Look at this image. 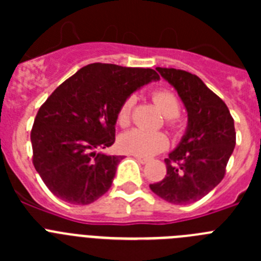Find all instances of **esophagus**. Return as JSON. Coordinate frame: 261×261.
<instances>
[{"label": "esophagus", "instance_id": "obj_1", "mask_svg": "<svg viewBox=\"0 0 261 261\" xmlns=\"http://www.w3.org/2000/svg\"><path fill=\"white\" fill-rule=\"evenodd\" d=\"M135 158L137 159L138 162H140V163H142V165H145V163H147V162H149V159H147V158H144V156H138V155H135Z\"/></svg>", "mask_w": 261, "mask_h": 261}]
</instances>
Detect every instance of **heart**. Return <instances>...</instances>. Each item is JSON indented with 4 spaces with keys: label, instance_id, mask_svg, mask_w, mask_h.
Instances as JSON below:
<instances>
[{
    "label": "heart",
    "instance_id": "1",
    "mask_svg": "<svg viewBox=\"0 0 261 261\" xmlns=\"http://www.w3.org/2000/svg\"><path fill=\"white\" fill-rule=\"evenodd\" d=\"M154 100L162 114L168 117L167 125L176 129V116L180 112V103L172 91L168 89H156L151 94ZM136 105V96L130 95L120 105L116 114V123L120 126H128L132 121L133 108ZM120 147L129 154L140 156H151L168 146V138L163 132H151L145 129L135 128L124 133L119 140Z\"/></svg>",
    "mask_w": 261,
    "mask_h": 261
}]
</instances>
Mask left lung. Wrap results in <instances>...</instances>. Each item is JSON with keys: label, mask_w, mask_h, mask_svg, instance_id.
I'll use <instances>...</instances> for the list:
<instances>
[{"label": "left lung", "mask_w": 261, "mask_h": 261, "mask_svg": "<svg viewBox=\"0 0 261 261\" xmlns=\"http://www.w3.org/2000/svg\"><path fill=\"white\" fill-rule=\"evenodd\" d=\"M176 89L188 112V128L179 146L165 159L167 175L150 184L161 199L176 205L195 202L221 183L235 147L234 119L222 99L197 75L156 68Z\"/></svg>", "instance_id": "1"}]
</instances>
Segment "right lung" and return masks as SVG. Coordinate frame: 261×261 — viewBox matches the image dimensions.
Returning <instances> with one entry per match:
<instances>
[{
	"instance_id": "obj_1",
	"label": "right lung",
	"mask_w": 261,
	"mask_h": 261,
	"mask_svg": "<svg viewBox=\"0 0 261 261\" xmlns=\"http://www.w3.org/2000/svg\"><path fill=\"white\" fill-rule=\"evenodd\" d=\"M159 80L153 69L95 62L64 81L36 114L32 163L48 190L62 201L87 205L111 188L120 155L96 150L115 142L120 105Z\"/></svg>"
}]
</instances>
